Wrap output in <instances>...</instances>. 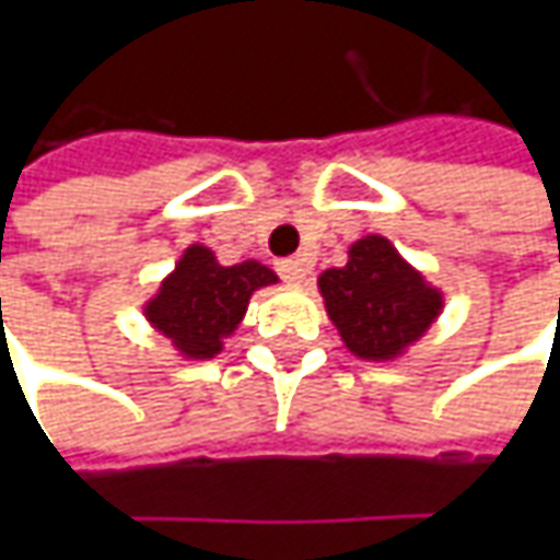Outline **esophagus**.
Listing matches in <instances>:
<instances>
[{
    "mask_svg": "<svg viewBox=\"0 0 560 560\" xmlns=\"http://www.w3.org/2000/svg\"><path fill=\"white\" fill-rule=\"evenodd\" d=\"M277 270H280V277H283L287 283L299 287V283H305V277H308V270H312V261H308V258H283V261L277 265Z\"/></svg>",
    "mask_w": 560,
    "mask_h": 560,
    "instance_id": "1",
    "label": "esophagus"
}]
</instances>
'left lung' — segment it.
I'll return each mask as SVG.
<instances>
[{
	"instance_id": "left-lung-1",
	"label": "left lung",
	"mask_w": 560,
	"mask_h": 560,
	"mask_svg": "<svg viewBox=\"0 0 560 560\" xmlns=\"http://www.w3.org/2000/svg\"><path fill=\"white\" fill-rule=\"evenodd\" d=\"M317 292L342 346L376 364L405 355L445 308V292L380 233L355 240L342 268L317 277Z\"/></svg>"
}]
</instances>
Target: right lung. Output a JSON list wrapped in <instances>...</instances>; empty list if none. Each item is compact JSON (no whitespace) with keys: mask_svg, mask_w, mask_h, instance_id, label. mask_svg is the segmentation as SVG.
Masks as SVG:
<instances>
[{"mask_svg":"<svg viewBox=\"0 0 560 560\" xmlns=\"http://www.w3.org/2000/svg\"><path fill=\"white\" fill-rule=\"evenodd\" d=\"M273 283L280 277L255 258L221 265L211 248L189 243L159 290L142 302V317L171 342L177 358L211 361L243 324L248 299Z\"/></svg>","mask_w":560,"mask_h":560,"instance_id":"add662e5","label":"right lung"}]
</instances>
